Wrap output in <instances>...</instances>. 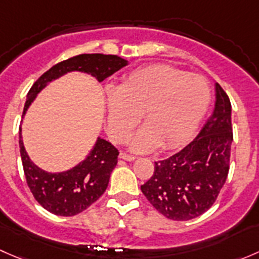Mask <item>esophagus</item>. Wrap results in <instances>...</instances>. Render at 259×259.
Segmentation results:
<instances>
[{
	"mask_svg": "<svg viewBox=\"0 0 259 259\" xmlns=\"http://www.w3.org/2000/svg\"><path fill=\"white\" fill-rule=\"evenodd\" d=\"M119 156L121 159H124V160H126V161H133V160H135V156L134 155H130V154H126V153H124V151H121V153L119 154Z\"/></svg>",
	"mask_w": 259,
	"mask_h": 259,
	"instance_id": "esophagus-1",
	"label": "esophagus"
}]
</instances>
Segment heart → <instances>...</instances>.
<instances>
[{
    "instance_id": "1",
    "label": "heart",
    "mask_w": 259,
    "mask_h": 259,
    "mask_svg": "<svg viewBox=\"0 0 259 259\" xmlns=\"http://www.w3.org/2000/svg\"><path fill=\"white\" fill-rule=\"evenodd\" d=\"M209 103V83L200 75L164 64L139 67L119 89L106 90L109 133L115 142H125L143 114L145 126L132 139V148H176L194 133Z\"/></svg>"
}]
</instances>
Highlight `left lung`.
Wrapping results in <instances>:
<instances>
[{
  "instance_id": "1",
  "label": "left lung",
  "mask_w": 259,
  "mask_h": 259,
  "mask_svg": "<svg viewBox=\"0 0 259 259\" xmlns=\"http://www.w3.org/2000/svg\"><path fill=\"white\" fill-rule=\"evenodd\" d=\"M213 113L199 134L174 155L155 161L151 178L142 185L150 204L173 221H189L207 211L217 200L229 171L232 105L215 83Z\"/></svg>"
}]
</instances>
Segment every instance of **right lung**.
<instances>
[{"label":"right lung","instance_id":"obj_1","mask_svg":"<svg viewBox=\"0 0 259 259\" xmlns=\"http://www.w3.org/2000/svg\"><path fill=\"white\" fill-rule=\"evenodd\" d=\"M126 64V60L116 55L81 54L54 65L44 72L30 89L22 116L46 83L61 75L76 70L88 72L99 81H103ZM20 153L26 182L33 198L50 213L61 217L76 215L104 194L119 155V151L111 143L98 139L90 154L77 166L64 173H46L28 158L22 144L21 126Z\"/></svg>","mask_w":259,"mask_h":259}]
</instances>
